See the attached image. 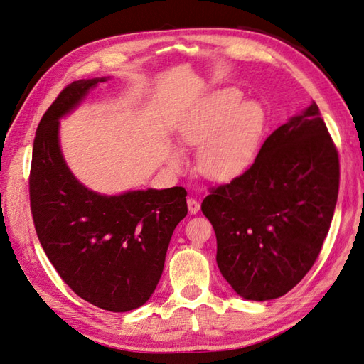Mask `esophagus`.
Here are the masks:
<instances>
[{
	"label": "esophagus",
	"mask_w": 364,
	"mask_h": 364,
	"mask_svg": "<svg viewBox=\"0 0 364 364\" xmlns=\"http://www.w3.org/2000/svg\"><path fill=\"white\" fill-rule=\"evenodd\" d=\"M187 204H188V212H190L191 215L198 213L199 209H201V205H199V203L196 201L195 198H188V199H187Z\"/></svg>",
	"instance_id": "obj_1"
}]
</instances>
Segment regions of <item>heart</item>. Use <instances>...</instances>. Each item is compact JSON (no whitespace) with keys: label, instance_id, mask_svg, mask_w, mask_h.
<instances>
[{"label":"heart","instance_id":"heart-1","mask_svg":"<svg viewBox=\"0 0 364 364\" xmlns=\"http://www.w3.org/2000/svg\"><path fill=\"white\" fill-rule=\"evenodd\" d=\"M264 109L242 102L240 92L221 89L209 95L179 127L181 143L199 149L196 168L207 179L228 181L243 173L253 160L264 130ZM168 163L174 171L185 166L182 151L171 149Z\"/></svg>","mask_w":364,"mask_h":364}]
</instances>
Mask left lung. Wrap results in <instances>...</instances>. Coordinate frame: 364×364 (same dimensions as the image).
<instances>
[{"label": "left lung", "mask_w": 364, "mask_h": 364, "mask_svg": "<svg viewBox=\"0 0 364 364\" xmlns=\"http://www.w3.org/2000/svg\"><path fill=\"white\" fill-rule=\"evenodd\" d=\"M338 190V151L313 102L201 204L217 235L218 269L237 295L273 300L300 283L328 234Z\"/></svg>", "instance_id": "left-lung-1"}]
</instances>
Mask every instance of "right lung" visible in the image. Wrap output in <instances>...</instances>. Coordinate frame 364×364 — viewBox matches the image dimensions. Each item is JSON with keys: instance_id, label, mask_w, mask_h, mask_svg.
<instances>
[{"instance_id": "obj_1", "label": "right lung", "mask_w": 364, "mask_h": 364, "mask_svg": "<svg viewBox=\"0 0 364 364\" xmlns=\"http://www.w3.org/2000/svg\"><path fill=\"white\" fill-rule=\"evenodd\" d=\"M109 77L73 81L41 119L29 198L37 237L59 277L81 299L113 313L143 306L165 267L169 240L187 215L182 187L102 195L81 183L59 143V121Z\"/></svg>"}]
</instances>
